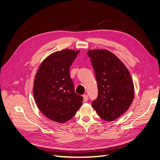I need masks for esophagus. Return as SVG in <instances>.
Returning <instances> with one entry per match:
<instances>
[{
	"label": "esophagus",
	"instance_id": "esophagus-1",
	"mask_svg": "<svg viewBox=\"0 0 160 160\" xmlns=\"http://www.w3.org/2000/svg\"><path fill=\"white\" fill-rule=\"evenodd\" d=\"M82 97H83V100H84V102H87V100H88V96H87V95H86V94L82 96Z\"/></svg>",
	"mask_w": 160,
	"mask_h": 160
}]
</instances>
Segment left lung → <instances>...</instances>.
<instances>
[{
	"label": "left lung",
	"instance_id": "8db88e82",
	"mask_svg": "<svg viewBox=\"0 0 160 160\" xmlns=\"http://www.w3.org/2000/svg\"><path fill=\"white\" fill-rule=\"evenodd\" d=\"M98 84L94 109L105 121H112L129 109L134 98V84L129 70L118 57L107 50H89Z\"/></svg>",
	"mask_w": 160,
	"mask_h": 160
}]
</instances>
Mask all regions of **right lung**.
Masks as SVG:
<instances>
[{
	"instance_id": "add662e5",
	"label": "right lung",
	"mask_w": 160,
	"mask_h": 160,
	"mask_svg": "<svg viewBox=\"0 0 160 160\" xmlns=\"http://www.w3.org/2000/svg\"><path fill=\"white\" fill-rule=\"evenodd\" d=\"M79 50L63 49L49 55L36 73L33 95L37 107L47 118L56 122L71 119L82 104L75 92L69 68Z\"/></svg>"
}]
</instances>
